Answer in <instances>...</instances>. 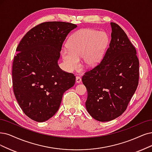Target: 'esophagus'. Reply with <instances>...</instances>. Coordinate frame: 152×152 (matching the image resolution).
Returning a JSON list of instances; mask_svg holds the SVG:
<instances>
[{"instance_id":"obj_1","label":"esophagus","mask_w":152,"mask_h":152,"mask_svg":"<svg viewBox=\"0 0 152 152\" xmlns=\"http://www.w3.org/2000/svg\"><path fill=\"white\" fill-rule=\"evenodd\" d=\"M76 82L77 83H80L81 82V77L80 76H76Z\"/></svg>"}]
</instances>
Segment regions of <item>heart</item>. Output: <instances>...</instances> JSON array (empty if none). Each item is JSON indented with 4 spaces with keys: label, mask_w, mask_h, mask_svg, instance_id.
Returning a JSON list of instances; mask_svg holds the SVG:
<instances>
[{
    "label": "heart",
    "mask_w": 152,
    "mask_h": 152,
    "mask_svg": "<svg viewBox=\"0 0 152 152\" xmlns=\"http://www.w3.org/2000/svg\"><path fill=\"white\" fill-rule=\"evenodd\" d=\"M108 44L105 33L92 29H84L72 35L67 42L68 48H63L61 54L67 71L80 67V59L88 67L96 66L102 59Z\"/></svg>",
    "instance_id": "obj_1"
}]
</instances>
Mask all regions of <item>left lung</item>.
<instances>
[{"label": "left lung", "mask_w": 152, "mask_h": 152, "mask_svg": "<svg viewBox=\"0 0 152 152\" xmlns=\"http://www.w3.org/2000/svg\"><path fill=\"white\" fill-rule=\"evenodd\" d=\"M111 39L100 63L83 76L88 98L86 107L94 119L108 121L121 115L139 80L137 50L125 31L111 22Z\"/></svg>", "instance_id": "left-lung-1"}]
</instances>
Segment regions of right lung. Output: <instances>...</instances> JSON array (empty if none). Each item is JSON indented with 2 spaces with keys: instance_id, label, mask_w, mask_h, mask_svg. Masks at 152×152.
Segmentation results:
<instances>
[{
  "instance_id": "obj_1",
  "label": "right lung",
  "mask_w": 152,
  "mask_h": 152,
  "mask_svg": "<svg viewBox=\"0 0 152 152\" xmlns=\"http://www.w3.org/2000/svg\"><path fill=\"white\" fill-rule=\"evenodd\" d=\"M76 24L45 22L22 39L12 65L14 95L24 113L43 122L59 110L64 93L75 85L76 77L62 70L58 61L67 34Z\"/></svg>"
}]
</instances>
